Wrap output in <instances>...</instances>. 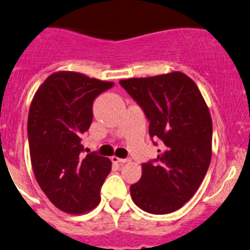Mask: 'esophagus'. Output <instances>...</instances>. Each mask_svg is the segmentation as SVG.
<instances>
[{
    "instance_id": "1",
    "label": "esophagus",
    "mask_w": 250,
    "mask_h": 250,
    "mask_svg": "<svg viewBox=\"0 0 250 250\" xmlns=\"http://www.w3.org/2000/svg\"><path fill=\"white\" fill-rule=\"evenodd\" d=\"M112 162L113 163H126L128 162V160H126V158H119L118 156H112Z\"/></svg>"
}]
</instances>
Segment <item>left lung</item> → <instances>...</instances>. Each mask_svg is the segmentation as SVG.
<instances>
[{"instance_id": "obj_1", "label": "left lung", "mask_w": 250, "mask_h": 250, "mask_svg": "<svg viewBox=\"0 0 250 250\" xmlns=\"http://www.w3.org/2000/svg\"><path fill=\"white\" fill-rule=\"evenodd\" d=\"M119 83L143 108L150 137L162 142L156 162L144 163L141 180L131 185V198L149 213L179 210L199 188L211 162L208 104L195 82L181 71Z\"/></svg>"}]
</instances>
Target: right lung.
Wrapping results in <instances>:
<instances>
[{
	"mask_svg": "<svg viewBox=\"0 0 250 250\" xmlns=\"http://www.w3.org/2000/svg\"><path fill=\"white\" fill-rule=\"evenodd\" d=\"M113 84L57 71L32 99L27 132L34 176L51 203L66 213L89 212L101 200L112 162L94 152L83 157L81 137L92 124L94 99Z\"/></svg>",
	"mask_w": 250,
	"mask_h": 250,
	"instance_id": "obj_1",
	"label": "right lung"
}]
</instances>
